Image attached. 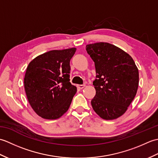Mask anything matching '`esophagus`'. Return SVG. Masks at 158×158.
<instances>
[{"mask_svg":"<svg viewBox=\"0 0 158 158\" xmlns=\"http://www.w3.org/2000/svg\"><path fill=\"white\" fill-rule=\"evenodd\" d=\"M85 84L78 85H77V87H78V88H79V89H83V88H85Z\"/></svg>","mask_w":158,"mask_h":158,"instance_id":"esophagus-1","label":"esophagus"}]
</instances>
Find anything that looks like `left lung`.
I'll use <instances>...</instances> for the list:
<instances>
[{"mask_svg": "<svg viewBox=\"0 0 158 158\" xmlns=\"http://www.w3.org/2000/svg\"><path fill=\"white\" fill-rule=\"evenodd\" d=\"M95 64L96 79L93 85L96 95L91 104L94 110L106 120L122 116L136 94L139 70L132 57L108 43L86 45Z\"/></svg>", "mask_w": 158, "mask_h": 158, "instance_id": "1", "label": "left lung"}]
</instances>
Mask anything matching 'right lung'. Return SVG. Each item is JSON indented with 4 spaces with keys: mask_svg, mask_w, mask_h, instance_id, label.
<instances>
[{
    "mask_svg": "<svg viewBox=\"0 0 158 158\" xmlns=\"http://www.w3.org/2000/svg\"><path fill=\"white\" fill-rule=\"evenodd\" d=\"M75 52V48L52 50L29 63L25 92L32 109L43 119L60 118L71 104L77 88L70 82V60Z\"/></svg>",
    "mask_w": 158,
    "mask_h": 158,
    "instance_id": "1",
    "label": "right lung"
}]
</instances>
